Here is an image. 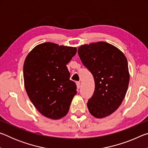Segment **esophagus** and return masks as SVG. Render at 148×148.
Here are the masks:
<instances>
[{
	"instance_id": "34e87169",
	"label": "esophagus",
	"mask_w": 148,
	"mask_h": 148,
	"mask_svg": "<svg viewBox=\"0 0 148 148\" xmlns=\"http://www.w3.org/2000/svg\"><path fill=\"white\" fill-rule=\"evenodd\" d=\"M76 86H77V89H79V87H80V82H76Z\"/></svg>"
}]
</instances>
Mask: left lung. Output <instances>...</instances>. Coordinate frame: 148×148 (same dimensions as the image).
<instances>
[{
	"label": "left lung",
	"instance_id": "1",
	"mask_svg": "<svg viewBox=\"0 0 148 148\" xmlns=\"http://www.w3.org/2000/svg\"><path fill=\"white\" fill-rule=\"evenodd\" d=\"M77 53L95 80L93 95L87 104L89 112L97 118L108 116L121 104L128 89L130 75L126 57L105 42L82 45Z\"/></svg>",
	"mask_w": 148,
	"mask_h": 148
}]
</instances>
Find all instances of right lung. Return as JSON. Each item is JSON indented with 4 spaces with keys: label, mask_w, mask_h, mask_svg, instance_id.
Instances as JSON below:
<instances>
[{
    "label": "right lung",
    "mask_w": 148,
    "mask_h": 148,
    "mask_svg": "<svg viewBox=\"0 0 148 148\" xmlns=\"http://www.w3.org/2000/svg\"><path fill=\"white\" fill-rule=\"evenodd\" d=\"M76 51L75 47L45 42L35 46L25 60L26 92L38 111L47 118L61 119L69 111L77 91L66 64Z\"/></svg>",
    "instance_id": "obj_1"
}]
</instances>
